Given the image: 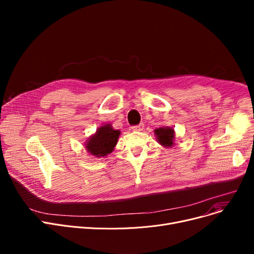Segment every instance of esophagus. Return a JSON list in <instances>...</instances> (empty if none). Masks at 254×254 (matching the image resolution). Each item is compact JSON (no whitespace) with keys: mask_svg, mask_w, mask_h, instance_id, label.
<instances>
[{"mask_svg":"<svg viewBox=\"0 0 254 254\" xmlns=\"http://www.w3.org/2000/svg\"><path fill=\"white\" fill-rule=\"evenodd\" d=\"M143 128H144V125H143V124H140V125H138V126L131 127V129L134 130V131H141V130H143Z\"/></svg>","mask_w":254,"mask_h":254,"instance_id":"1","label":"esophagus"}]
</instances>
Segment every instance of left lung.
Returning <instances> with one entry per match:
<instances>
[{"instance_id":"1","label":"left lung","mask_w":254,"mask_h":254,"mask_svg":"<svg viewBox=\"0 0 254 254\" xmlns=\"http://www.w3.org/2000/svg\"><path fill=\"white\" fill-rule=\"evenodd\" d=\"M157 142L164 147H172L175 145V130L170 127H162L154 129Z\"/></svg>"}]
</instances>
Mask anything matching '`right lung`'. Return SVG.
Returning <instances> with one entry per match:
<instances>
[{
  "mask_svg": "<svg viewBox=\"0 0 254 254\" xmlns=\"http://www.w3.org/2000/svg\"><path fill=\"white\" fill-rule=\"evenodd\" d=\"M119 136V129H114L110 124H105L86 140V151L96 157H105L114 150Z\"/></svg>",
  "mask_w": 254,
  "mask_h": 254,
  "instance_id": "1",
  "label": "right lung"
}]
</instances>
